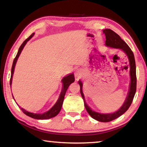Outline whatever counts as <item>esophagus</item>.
<instances>
[{
  "label": "esophagus",
  "instance_id": "1",
  "mask_svg": "<svg viewBox=\"0 0 147 147\" xmlns=\"http://www.w3.org/2000/svg\"><path fill=\"white\" fill-rule=\"evenodd\" d=\"M81 74H81L80 73V72H76V73H75V76L77 78H79L81 76Z\"/></svg>",
  "mask_w": 147,
  "mask_h": 147
}]
</instances>
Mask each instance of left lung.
I'll list each match as a JSON object with an SVG mask.
<instances>
[{
  "mask_svg": "<svg viewBox=\"0 0 147 147\" xmlns=\"http://www.w3.org/2000/svg\"><path fill=\"white\" fill-rule=\"evenodd\" d=\"M103 33L106 36V45L107 47H111L114 49H119L124 52L126 55H127L129 63H130V75L131 78V82L130 84V89L128 93V96L126 97L125 101H124L123 106L121 107V108L118 109L117 111L114 113H100L96 112L92 110L86 104L84 98V93L82 92V83L80 80L78 81V84L80 87V93L82 96L84 101V106L86 109L88 113L89 114L92 118L95 119V120L107 123L114 120L119 117L123 115V113L126 112L128 110L129 107L130 106L131 102H132L133 99L136 92V61L134 58V55L133 52L131 51V49L129 46L124 42L123 39L121 38V37L117 34H116L115 32L111 30L110 29H105L103 30Z\"/></svg>",
  "mask_w": 147,
  "mask_h": 147,
  "instance_id": "8db88e82",
  "label": "left lung"
}]
</instances>
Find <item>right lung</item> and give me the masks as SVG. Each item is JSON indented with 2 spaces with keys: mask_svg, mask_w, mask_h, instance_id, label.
<instances>
[{
  "mask_svg": "<svg viewBox=\"0 0 147 147\" xmlns=\"http://www.w3.org/2000/svg\"><path fill=\"white\" fill-rule=\"evenodd\" d=\"M34 36V33L32 34L28 38H27L26 40L24 41L23 43H22L21 47H19L18 53H17L16 58H15L14 60H13V65H12L11 71V78H10V87H11V82H12V77H13L15 66H16L17 59H18L20 54L21 53V52H22V51H23L24 47L25 46V45L26 44L27 42H28ZM61 81H62V83H63V88H62V91L60 93V95H59V96L58 101L56 102V103L54 104V106L51 109H49V110L47 111V112H45L43 113H34L28 112V111H27L23 108H21V107H19V108H21V109L22 110V111H23L24 114H26V115L30 117H32V118H34L36 119H42V120H43V119H49L53 118V117H54L56 116L61 110L62 104H63V102L64 100V96H65V95L66 91H67V90L69 86H70L71 84H72L74 82V74L73 73L70 74L67 76L63 77V78L62 79Z\"/></svg>",
  "mask_w": 147,
  "mask_h": 147,
  "instance_id": "add662e5",
  "label": "right lung"
}]
</instances>
